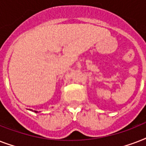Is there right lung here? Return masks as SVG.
Listing matches in <instances>:
<instances>
[{
	"label": "right lung",
	"instance_id": "1",
	"mask_svg": "<svg viewBox=\"0 0 146 146\" xmlns=\"http://www.w3.org/2000/svg\"><path fill=\"white\" fill-rule=\"evenodd\" d=\"M30 111H34L35 113H38V112H41V111H33V110H32V109H30Z\"/></svg>",
	"mask_w": 146,
	"mask_h": 146
}]
</instances>
